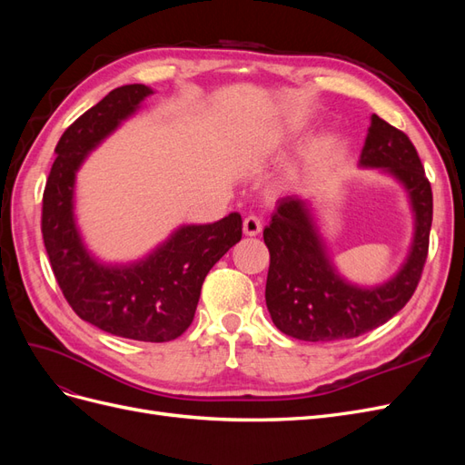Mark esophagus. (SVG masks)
Instances as JSON below:
<instances>
[{"label":"esophagus","mask_w":465,"mask_h":465,"mask_svg":"<svg viewBox=\"0 0 465 465\" xmlns=\"http://www.w3.org/2000/svg\"><path fill=\"white\" fill-rule=\"evenodd\" d=\"M242 231L246 236H256L262 232V219L256 215H248L242 223Z\"/></svg>","instance_id":"1"}]
</instances>
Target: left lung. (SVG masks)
Segmentation results:
<instances>
[{
  "label": "left lung",
  "instance_id": "left-lung-1",
  "mask_svg": "<svg viewBox=\"0 0 465 465\" xmlns=\"http://www.w3.org/2000/svg\"><path fill=\"white\" fill-rule=\"evenodd\" d=\"M361 164L386 168L410 190L415 209L410 260L382 287L347 285L323 254L304 202L277 200L272 223L263 229V242L270 250L265 304L275 326L297 340H351L382 326L410 302L423 275L432 224V190L415 145L401 130L372 114Z\"/></svg>",
  "mask_w": 465,
  "mask_h": 465
}]
</instances>
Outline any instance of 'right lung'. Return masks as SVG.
I'll return each instance as SVG.
<instances>
[{
	"instance_id": "right-lung-1",
	"label": "right lung",
	"mask_w": 465,
	"mask_h": 465,
	"mask_svg": "<svg viewBox=\"0 0 465 465\" xmlns=\"http://www.w3.org/2000/svg\"><path fill=\"white\" fill-rule=\"evenodd\" d=\"M151 93L145 85L110 91L64 132L42 195L40 229L54 277L81 320L112 335L164 343L190 328L205 275L242 238V217L231 213L211 224L182 227L132 267H104L87 254L74 221L75 171Z\"/></svg>"
}]
</instances>
